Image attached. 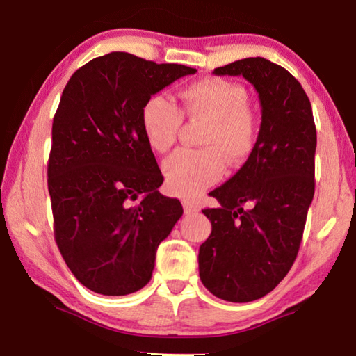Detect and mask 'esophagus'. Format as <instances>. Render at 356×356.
Returning a JSON list of instances; mask_svg holds the SVG:
<instances>
[{"mask_svg": "<svg viewBox=\"0 0 356 356\" xmlns=\"http://www.w3.org/2000/svg\"><path fill=\"white\" fill-rule=\"evenodd\" d=\"M184 210H185V213H186V215H190V213H196V212H200V206H197L196 202L185 201V202H184Z\"/></svg>", "mask_w": 356, "mask_h": 356, "instance_id": "34e87169", "label": "esophagus"}]
</instances>
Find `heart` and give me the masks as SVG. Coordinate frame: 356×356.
I'll use <instances>...</instances> for the list:
<instances>
[{
  "instance_id": "b5f03b06",
  "label": "heart",
  "mask_w": 356,
  "mask_h": 356,
  "mask_svg": "<svg viewBox=\"0 0 356 356\" xmlns=\"http://www.w3.org/2000/svg\"><path fill=\"white\" fill-rule=\"evenodd\" d=\"M184 116L206 119L201 144L206 149H180L163 161L168 188L182 197H195L218 182L225 160L240 165L252 154L259 125L243 86L222 78H202L180 91L177 108L165 95H152L141 108V127L147 144L163 154L177 141Z\"/></svg>"
}]
</instances>
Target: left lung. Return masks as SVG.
<instances>
[{
  "instance_id": "obj_1",
  "label": "left lung",
  "mask_w": 356,
  "mask_h": 356,
  "mask_svg": "<svg viewBox=\"0 0 356 356\" xmlns=\"http://www.w3.org/2000/svg\"><path fill=\"white\" fill-rule=\"evenodd\" d=\"M242 75L259 94L262 122L256 147L237 174L210 195L204 209L212 234L200 246V276L215 297L246 303L262 298L291 270L314 197L316 124L305 89L264 58L213 70Z\"/></svg>"
}]
</instances>
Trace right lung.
Listing matches in <instances>:
<instances>
[{"label": "right lung", "instance_id": "add662e5", "mask_svg": "<svg viewBox=\"0 0 356 356\" xmlns=\"http://www.w3.org/2000/svg\"><path fill=\"white\" fill-rule=\"evenodd\" d=\"M196 69L113 51L65 84L53 118L48 193L58 248L75 278L102 295H127L152 278L155 252L182 216L159 191L160 168L141 108Z\"/></svg>", "mask_w": 356, "mask_h": 356}]
</instances>
